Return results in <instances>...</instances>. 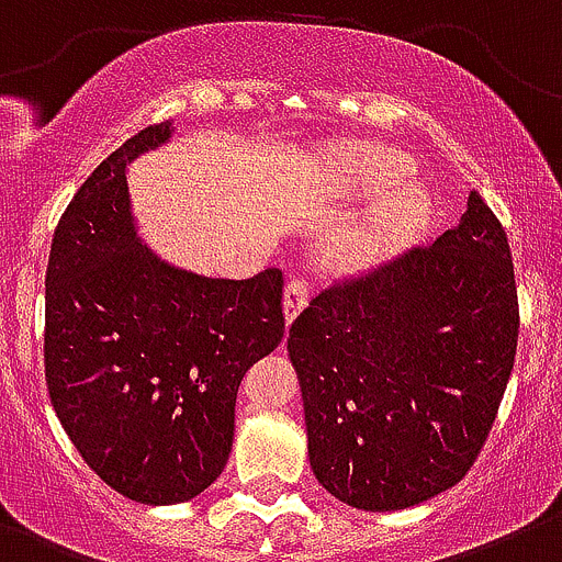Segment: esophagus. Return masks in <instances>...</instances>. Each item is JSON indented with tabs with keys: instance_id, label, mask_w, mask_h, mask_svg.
<instances>
[{
	"instance_id": "1",
	"label": "esophagus",
	"mask_w": 562,
	"mask_h": 562,
	"mask_svg": "<svg viewBox=\"0 0 562 562\" xmlns=\"http://www.w3.org/2000/svg\"><path fill=\"white\" fill-rule=\"evenodd\" d=\"M308 292H312V286H308V281L303 276H292L290 281H286V286H284V314H286V323H292V319L297 317V312H301V308L306 306Z\"/></svg>"
}]
</instances>
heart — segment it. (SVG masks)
I'll list each match as a JSON object with an SVG mask.
<instances>
[{"mask_svg": "<svg viewBox=\"0 0 562 562\" xmlns=\"http://www.w3.org/2000/svg\"><path fill=\"white\" fill-rule=\"evenodd\" d=\"M328 157L347 184L364 192H389L364 221L330 245V259L339 265H367L419 234L427 221L425 192L419 187L396 190L414 173L405 154L375 146H339Z\"/></svg>", "mask_w": 562, "mask_h": 562, "instance_id": "obj_1", "label": "heart"}]
</instances>
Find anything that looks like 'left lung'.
<instances>
[{
    "label": "left lung",
    "instance_id": "8db88e82",
    "mask_svg": "<svg viewBox=\"0 0 562 562\" xmlns=\"http://www.w3.org/2000/svg\"><path fill=\"white\" fill-rule=\"evenodd\" d=\"M507 234L480 192L461 223L325 286L290 328L308 461L358 510H403L461 483L513 372Z\"/></svg>",
    "mask_w": 562,
    "mask_h": 562
}]
</instances>
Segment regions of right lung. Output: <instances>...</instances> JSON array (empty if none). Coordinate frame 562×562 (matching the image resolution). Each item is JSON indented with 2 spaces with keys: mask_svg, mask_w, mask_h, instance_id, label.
I'll return each instance as SVG.
<instances>
[{
  "mask_svg": "<svg viewBox=\"0 0 562 562\" xmlns=\"http://www.w3.org/2000/svg\"><path fill=\"white\" fill-rule=\"evenodd\" d=\"M170 137L146 126L88 176L46 267L44 364L52 405L90 469L143 505L210 488L234 441L250 364L284 336V276L245 281L170 267L140 243L126 162Z\"/></svg>",
  "mask_w": 562,
  "mask_h": 562,
  "instance_id": "add662e5",
  "label": "right lung"
}]
</instances>
